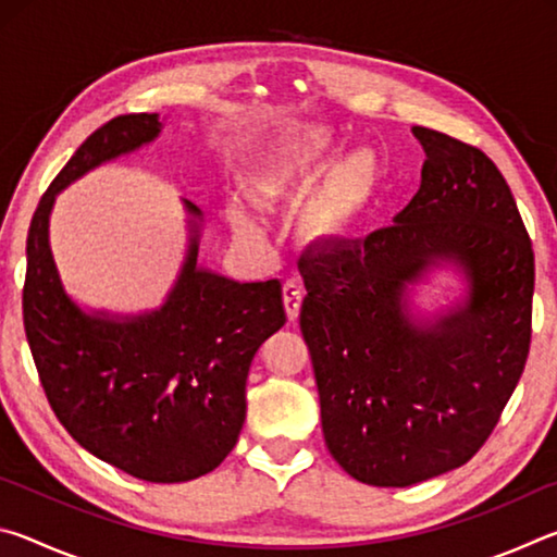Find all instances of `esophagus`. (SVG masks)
Returning a JSON list of instances; mask_svg holds the SVG:
<instances>
[{
	"mask_svg": "<svg viewBox=\"0 0 557 557\" xmlns=\"http://www.w3.org/2000/svg\"><path fill=\"white\" fill-rule=\"evenodd\" d=\"M301 297H305V292H301L297 282H285V287H282V299H285V309H287L289 322H295V319L299 317Z\"/></svg>",
	"mask_w": 557,
	"mask_h": 557,
	"instance_id": "34e87169",
	"label": "esophagus"
}]
</instances>
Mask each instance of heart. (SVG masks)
<instances>
[{"mask_svg":"<svg viewBox=\"0 0 557 557\" xmlns=\"http://www.w3.org/2000/svg\"><path fill=\"white\" fill-rule=\"evenodd\" d=\"M334 154L336 137L329 127H282L268 149H262L245 166V194L260 206L280 203L312 186L313 178L324 171L322 177L318 175L320 182L309 191L301 211V231L319 245L346 243L373 209L381 184V164L371 149H354L336 157L330 165ZM233 223L243 235L258 233L256 223L243 209L233 211Z\"/></svg>","mask_w":557,"mask_h":557,"instance_id":"b5f03b06","label":"heart"}]
</instances>
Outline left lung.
I'll use <instances>...</instances> for the list:
<instances>
[{
	"instance_id": "left-lung-1",
	"label": "left lung",
	"mask_w": 557,
	"mask_h": 557,
	"mask_svg": "<svg viewBox=\"0 0 557 557\" xmlns=\"http://www.w3.org/2000/svg\"><path fill=\"white\" fill-rule=\"evenodd\" d=\"M422 182L388 228L317 250L299 265V329L322 430L346 474L412 486L457 469L496 428L531 348L535 262L511 188L482 149L412 127ZM449 261L465 302L413 319L407 285Z\"/></svg>"
}]
</instances>
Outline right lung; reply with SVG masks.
<instances>
[{
    "instance_id": "right-lung-1",
    "label": "right lung",
    "mask_w": 557,
    "mask_h": 557,
    "mask_svg": "<svg viewBox=\"0 0 557 557\" xmlns=\"http://www.w3.org/2000/svg\"><path fill=\"white\" fill-rule=\"evenodd\" d=\"M159 132L157 112L120 115L75 149L32 219L22 305L44 393L69 435L132 476L176 484L209 474L235 447L252 356L287 317L280 280L235 282L199 265L191 201L186 260L162 307L88 314L65 295L49 243L55 196Z\"/></svg>"
}]
</instances>
